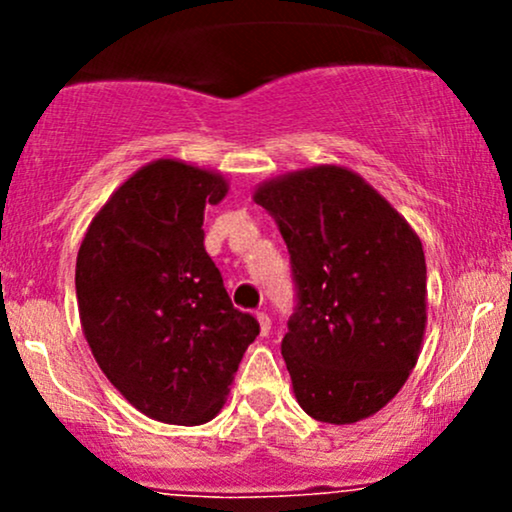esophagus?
<instances>
[{
  "mask_svg": "<svg viewBox=\"0 0 512 512\" xmlns=\"http://www.w3.org/2000/svg\"><path fill=\"white\" fill-rule=\"evenodd\" d=\"M257 325H260L262 337H267L269 330H272V320H269L267 313H257Z\"/></svg>",
  "mask_w": 512,
  "mask_h": 512,
  "instance_id": "obj_1",
  "label": "esophagus"
}]
</instances>
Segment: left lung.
Listing matches in <instances>:
<instances>
[{
    "instance_id": "1",
    "label": "left lung",
    "mask_w": 512,
    "mask_h": 512,
    "mask_svg": "<svg viewBox=\"0 0 512 512\" xmlns=\"http://www.w3.org/2000/svg\"><path fill=\"white\" fill-rule=\"evenodd\" d=\"M252 199L291 252L298 308L281 342L308 416L344 426L407 383L426 334V257L399 211L344 166L264 180Z\"/></svg>"
}]
</instances>
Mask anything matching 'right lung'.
<instances>
[{
	"instance_id": "right-lung-1",
	"label": "right lung",
	"mask_w": 512,
	"mask_h": 512,
	"mask_svg": "<svg viewBox=\"0 0 512 512\" xmlns=\"http://www.w3.org/2000/svg\"><path fill=\"white\" fill-rule=\"evenodd\" d=\"M228 180L156 158L96 211L76 255L81 330L105 378L163 424H207L260 334L204 250V209Z\"/></svg>"
}]
</instances>
